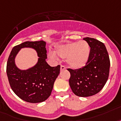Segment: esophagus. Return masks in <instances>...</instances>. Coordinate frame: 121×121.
I'll return each instance as SVG.
<instances>
[{
    "mask_svg": "<svg viewBox=\"0 0 121 121\" xmlns=\"http://www.w3.org/2000/svg\"><path fill=\"white\" fill-rule=\"evenodd\" d=\"M60 69H61V70H64V69H66V67L64 65H61Z\"/></svg>",
    "mask_w": 121,
    "mask_h": 121,
    "instance_id": "1",
    "label": "esophagus"
}]
</instances>
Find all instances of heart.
<instances>
[{
  "label": "heart",
  "instance_id": "obj_1",
  "mask_svg": "<svg viewBox=\"0 0 121 121\" xmlns=\"http://www.w3.org/2000/svg\"><path fill=\"white\" fill-rule=\"evenodd\" d=\"M56 53L62 58H67V63L73 69H79L88 62L90 53V47L86 42L81 41L60 45L56 50ZM49 57L56 60L54 53L50 52Z\"/></svg>",
  "mask_w": 121,
  "mask_h": 121
}]
</instances>
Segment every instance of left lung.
I'll return each instance as SVG.
<instances>
[{"label":"left lung","instance_id":"obj_1","mask_svg":"<svg viewBox=\"0 0 121 121\" xmlns=\"http://www.w3.org/2000/svg\"><path fill=\"white\" fill-rule=\"evenodd\" d=\"M83 40L90 47L88 62L82 68L72 69L70 73L69 86L74 95L88 97L98 93L104 86L109 74L110 60L104 44L93 38Z\"/></svg>","mask_w":121,"mask_h":121}]
</instances>
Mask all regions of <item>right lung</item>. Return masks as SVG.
Listing matches in <instances>:
<instances>
[{
  "mask_svg": "<svg viewBox=\"0 0 121 121\" xmlns=\"http://www.w3.org/2000/svg\"><path fill=\"white\" fill-rule=\"evenodd\" d=\"M46 43L43 40L25 42L14 47L7 63V74L15 94L28 103H41L51 95L55 81L60 74V66L52 67L47 63ZM29 47L37 51L39 57L33 67L21 70L14 64V58L22 48Z\"/></svg>",
  "mask_w": 121,
  "mask_h": 121,
  "instance_id": "obj_1",
  "label": "right lung"
}]
</instances>
